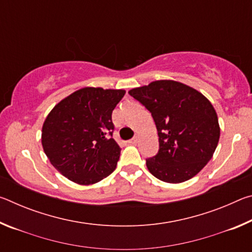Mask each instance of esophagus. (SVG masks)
Returning <instances> with one entry per match:
<instances>
[{
	"label": "esophagus",
	"mask_w": 252,
	"mask_h": 252,
	"mask_svg": "<svg viewBox=\"0 0 252 252\" xmlns=\"http://www.w3.org/2000/svg\"><path fill=\"white\" fill-rule=\"evenodd\" d=\"M138 136H134V138H132L131 140H129V143H131V144H134V143H136L138 142Z\"/></svg>",
	"instance_id": "esophagus-1"
}]
</instances>
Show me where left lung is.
<instances>
[{
    "label": "left lung",
    "instance_id": "left-lung-1",
    "mask_svg": "<svg viewBox=\"0 0 252 252\" xmlns=\"http://www.w3.org/2000/svg\"><path fill=\"white\" fill-rule=\"evenodd\" d=\"M129 94L150 111L159 151L147 159L153 176L168 183L193 178L213 156L220 138L218 117L202 93L172 80L153 81Z\"/></svg>",
    "mask_w": 252,
    "mask_h": 252
}]
</instances>
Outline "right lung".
I'll return each mask as SVG.
<instances>
[{"mask_svg":"<svg viewBox=\"0 0 252 252\" xmlns=\"http://www.w3.org/2000/svg\"><path fill=\"white\" fill-rule=\"evenodd\" d=\"M125 90L83 88L51 110L42 147L51 164L69 180L93 185L117 168L121 149L112 138V111Z\"/></svg>","mask_w":252,"mask_h":252,"instance_id":"add662e5","label":"right lung"}]
</instances>
